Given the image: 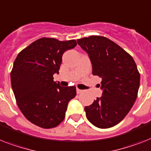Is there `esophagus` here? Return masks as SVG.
Returning a JSON list of instances; mask_svg holds the SVG:
<instances>
[{
    "mask_svg": "<svg viewBox=\"0 0 151 151\" xmlns=\"http://www.w3.org/2000/svg\"><path fill=\"white\" fill-rule=\"evenodd\" d=\"M82 92H83V91H82V90H80V89H78V88H77V93H78V94L81 93Z\"/></svg>",
    "mask_w": 151,
    "mask_h": 151,
    "instance_id": "obj_1",
    "label": "esophagus"
}]
</instances>
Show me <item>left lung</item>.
Instances as JSON below:
<instances>
[{
    "mask_svg": "<svg viewBox=\"0 0 151 151\" xmlns=\"http://www.w3.org/2000/svg\"><path fill=\"white\" fill-rule=\"evenodd\" d=\"M88 54L92 73L101 78L102 96L84 107L87 120L99 128L117 124L130 111L137 97L140 73L134 59L121 47L101 36L78 39Z\"/></svg>",
    "mask_w": 151,
    "mask_h": 151,
    "instance_id": "1",
    "label": "left lung"
}]
</instances>
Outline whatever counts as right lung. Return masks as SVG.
I'll use <instances>...</instances> for the list:
<instances>
[{"mask_svg":"<svg viewBox=\"0 0 151 151\" xmlns=\"http://www.w3.org/2000/svg\"><path fill=\"white\" fill-rule=\"evenodd\" d=\"M74 40L60 41L42 37L17 56L11 73L12 90L19 108L29 121L42 128L55 127L63 121L76 87H61L54 81L62 56L75 47Z\"/></svg>","mask_w":151,"mask_h":151,"instance_id":"obj_1","label":"right lung"}]
</instances>
